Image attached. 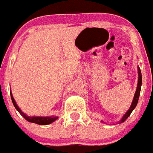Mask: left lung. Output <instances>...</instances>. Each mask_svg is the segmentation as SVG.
Masks as SVG:
<instances>
[{"label":"left lung","instance_id":"left-lung-1","mask_svg":"<svg viewBox=\"0 0 153 153\" xmlns=\"http://www.w3.org/2000/svg\"><path fill=\"white\" fill-rule=\"evenodd\" d=\"M141 86H142V73H141V70H140L139 67H138V86H137V89H136L135 94H134V100L132 101L131 106L130 109L127 111V113L124 115L123 118L121 119V121L120 122L122 123L124 121L126 120L127 118L130 116V114H131V112L133 111L135 106H137V103H138V98H139V95H140V91H141Z\"/></svg>","mask_w":153,"mask_h":153}]
</instances>
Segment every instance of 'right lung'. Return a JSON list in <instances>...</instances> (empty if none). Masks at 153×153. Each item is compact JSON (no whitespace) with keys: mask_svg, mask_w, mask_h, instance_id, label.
<instances>
[{"mask_svg":"<svg viewBox=\"0 0 153 153\" xmlns=\"http://www.w3.org/2000/svg\"><path fill=\"white\" fill-rule=\"evenodd\" d=\"M11 100H12V102H13L14 106H15V109H16V110L19 112V114H21L22 116L25 118V120H28L29 122L35 123V124H40V125H46V124H51V123L53 122L54 120H56L57 119V117H31L26 116L24 113L22 112V110H20L19 106H17L15 100H14L13 96H12V94H11Z\"/></svg>","mask_w":153,"mask_h":153,"instance_id":"right-lung-1","label":"right lung"}]
</instances>
